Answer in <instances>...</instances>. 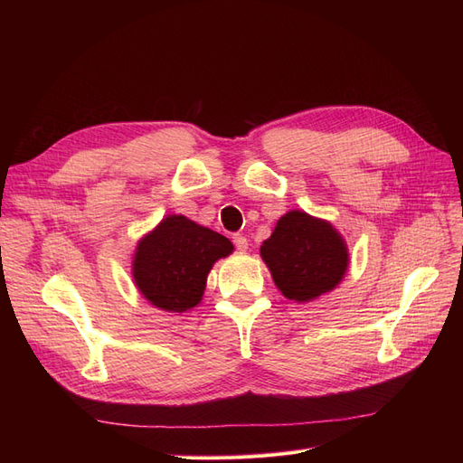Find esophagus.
<instances>
[{
  "label": "esophagus",
  "instance_id": "obj_1",
  "mask_svg": "<svg viewBox=\"0 0 463 463\" xmlns=\"http://www.w3.org/2000/svg\"><path fill=\"white\" fill-rule=\"evenodd\" d=\"M233 245L237 247V250H247V247H249L247 237L241 235V233H235L233 235Z\"/></svg>",
  "mask_w": 463,
  "mask_h": 463
}]
</instances>
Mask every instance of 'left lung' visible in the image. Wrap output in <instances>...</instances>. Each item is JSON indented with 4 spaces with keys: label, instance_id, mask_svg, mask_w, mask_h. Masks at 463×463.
Masks as SVG:
<instances>
[{
    "label": "left lung",
    "instance_id": "8db88e82",
    "mask_svg": "<svg viewBox=\"0 0 463 463\" xmlns=\"http://www.w3.org/2000/svg\"><path fill=\"white\" fill-rule=\"evenodd\" d=\"M274 284L288 299L311 301L334 289L347 269V249L328 222L291 210L260 247Z\"/></svg>",
    "mask_w": 463,
    "mask_h": 463
}]
</instances>
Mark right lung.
Masks as SVG:
<instances>
[{
  "mask_svg": "<svg viewBox=\"0 0 463 463\" xmlns=\"http://www.w3.org/2000/svg\"><path fill=\"white\" fill-rule=\"evenodd\" d=\"M232 250L222 233L185 216H167L137 247L135 284L152 305L184 313L201 303L210 269Z\"/></svg>",
  "mask_w": 463,
  "mask_h": 463,
  "instance_id": "1",
  "label": "right lung"
}]
</instances>
